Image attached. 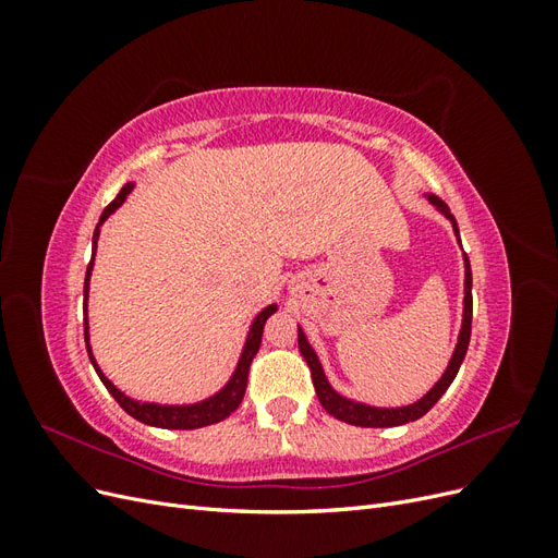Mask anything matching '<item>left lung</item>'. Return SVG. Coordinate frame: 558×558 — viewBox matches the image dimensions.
Listing matches in <instances>:
<instances>
[{
	"label": "left lung",
	"mask_w": 558,
	"mask_h": 558,
	"mask_svg": "<svg viewBox=\"0 0 558 558\" xmlns=\"http://www.w3.org/2000/svg\"><path fill=\"white\" fill-rule=\"evenodd\" d=\"M426 199L451 223L453 234H456V242L461 244L459 226H456V218L449 211V207L445 205L440 197L433 195V193H426ZM463 267H465V281H463V318H461L459 342H456V347H453V353H451L449 365H447V369L442 373V377L433 384V388L424 398H418L412 404H402V408H375V404L353 400V398L342 396L340 391H335L332 384L326 377L324 365H320V361L316 356L314 347L307 340L305 330L298 326V347H300V353H302V356H305V361H307V365L312 369V381H314V388H316L318 402L324 404V410L328 414H332L335 418H340V421H344V424H351V426H361V428H391V426H402V424H410V421L421 418L433 408L437 400L445 396V391L451 386L453 377L459 375V367H461V363L465 359V351H468V344H470L472 272H470V260H468L465 253H463Z\"/></svg>",
	"instance_id": "1"
}]
</instances>
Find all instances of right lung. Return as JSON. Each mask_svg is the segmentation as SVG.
I'll use <instances>...</instances> for the list:
<instances>
[{"label":"right lung","mask_w":558,"mask_h":558,"mask_svg":"<svg viewBox=\"0 0 558 558\" xmlns=\"http://www.w3.org/2000/svg\"><path fill=\"white\" fill-rule=\"evenodd\" d=\"M134 189V181H128L121 193L116 195V199L111 205L102 211L99 216V223L95 228L93 234V258L88 263L86 269V283H83V330H86V349H88V356L90 363L95 367L97 377L102 379V384L107 386V391L113 396V400L121 404V408L134 416L137 421L146 426H156V428H170V430H193V428H205L211 424H218V421L228 418L234 410L240 408V402L244 398L246 391V379H248V367L253 356H256L258 349H260V340H263V328H265V320L277 312V305H267L265 310L258 312V316L251 320L248 332H246V340L240 353V361L234 365L230 379L218 388L216 393H211L205 400H197V402H183V404H162V402H150V400H137V398H130L125 396L121 388H118L105 373L102 367L97 365L95 356H93V347H90V324H88V298H90V277H93V267H95V251H97V240H99V230H102L107 218L123 205L128 199V195Z\"/></svg>","instance_id":"right-lung-1"}]
</instances>
